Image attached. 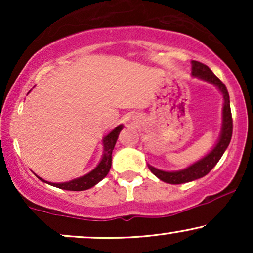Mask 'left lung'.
Returning <instances> with one entry per match:
<instances>
[{"mask_svg": "<svg viewBox=\"0 0 253 253\" xmlns=\"http://www.w3.org/2000/svg\"><path fill=\"white\" fill-rule=\"evenodd\" d=\"M191 76L199 78V80L205 81L213 85H215L219 91L221 92L223 97L222 104V125L221 132H220L219 139L214 147L206 156H203L201 159L193 163L185 169L178 171H164L159 170L157 168L149 165L151 172L156 177H158L161 181L169 184H182V183H188L195 179L201 178V177L207 175L210 171L215 167L217 162L220 161L223 152L228 147L229 141L232 138V130H233V123H232V114H231V106H229V95L225 84L217 78L211 70L205 64L191 60Z\"/></svg>", "mask_w": 253, "mask_h": 253, "instance_id": "left-lung-1", "label": "left lung"}]
</instances>
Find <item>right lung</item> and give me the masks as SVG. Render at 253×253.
I'll return each instance as SVG.
<instances>
[{"instance_id":"1","label":"right lung","mask_w":253,"mask_h":253,"mask_svg":"<svg viewBox=\"0 0 253 253\" xmlns=\"http://www.w3.org/2000/svg\"><path fill=\"white\" fill-rule=\"evenodd\" d=\"M124 128V125H119L115 127L114 129L110 130L107 135H104L102 139V146H103V153L101 157L100 163L96 165L95 169H92L90 172L86 173L82 177H78V178L71 179L69 182H63V183H52L47 182L45 179H42V177L37 176L40 181L47 183V184L52 185V187L59 188V189L64 190H71V191H82L92 188L94 185H96L98 182H101L102 179L108 175L110 167H112V152L114 150L115 144H117L119 133L121 132V129Z\"/></svg>"}]
</instances>
